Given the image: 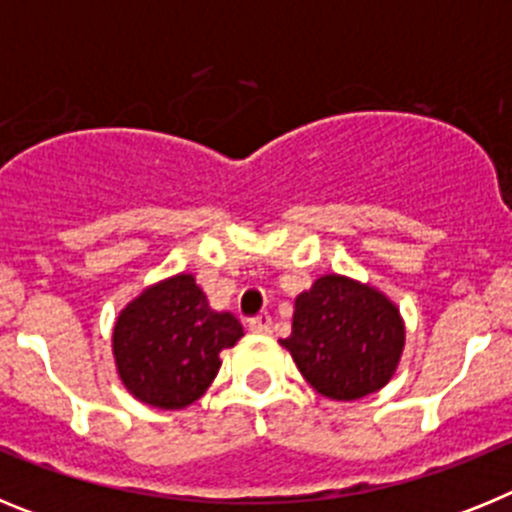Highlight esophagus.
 <instances>
[{"instance_id":"esophagus-1","label":"esophagus","mask_w":512,"mask_h":512,"mask_svg":"<svg viewBox=\"0 0 512 512\" xmlns=\"http://www.w3.org/2000/svg\"><path fill=\"white\" fill-rule=\"evenodd\" d=\"M248 330H251V333H269L271 318L266 315V312H261V315H256V318L248 320Z\"/></svg>"}]
</instances>
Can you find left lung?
Masks as SVG:
<instances>
[{
  "label": "left lung",
  "mask_w": 512,
  "mask_h": 512,
  "mask_svg": "<svg viewBox=\"0 0 512 512\" xmlns=\"http://www.w3.org/2000/svg\"><path fill=\"white\" fill-rule=\"evenodd\" d=\"M279 343L320 395L359 400L395 374L405 325L382 292L325 274L297 297L292 336Z\"/></svg>",
  "instance_id": "obj_1"
}]
</instances>
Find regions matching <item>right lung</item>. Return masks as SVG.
<instances>
[{
    "mask_svg": "<svg viewBox=\"0 0 512 512\" xmlns=\"http://www.w3.org/2000/svg\"><path fill=\"white\" fill-rule=\"evenodd\" d=\"M241 336L243 325L230 312L210 310L192 274H179L120 312L112 351L130 395L153 408L179 410L210 387L220 351Z\"/></svg>",
    "mask_w": 512,
    "mask_h": 512,
    "instance_id": "1",
    "label": "right lung"
}]
</instances>
